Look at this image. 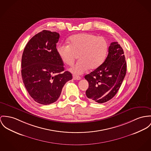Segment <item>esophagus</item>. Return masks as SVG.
Returning <instances> with one entry per match:
<instances>
[{"label": "esophagus", "mask_w": 151, "mask_h": 151, "mask_svg": "<svg viewBox=\"0 0 151 151\" xmlns=\"http://www.w3.org/2000/svg\"><path fill=\"white\" fill-rule=\"evenodd\" d=\"M73 79L74 80H81V77L79 76H77V75H73Z\"/></svg>", "instance_id": "34e87169"}]
</instances>
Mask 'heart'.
<instances>
[{
	"mask_svg": "<svg viewBox=\"0 0 151 151\" xmlns=\"http://www.w3.org/2000/svg\"><path fill=\"white\" fill-rule=\"evenodd\" d=\"M69 45L58 47L62 61L71 66L79 55L80 60L70 71L76 75L83 74L88 70L98 68L104 61L108 51V44L103 37L91 33L73 35L69 38Z\"/></svg>",
	"mask_w": 151,
	"mask_h": 151,
	"instance_id": "1",
	"label": "heart"
}]
</instances>
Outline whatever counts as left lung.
Wrapping results in <instances>:
<instances>
[{
	"instance_id": "left-lung-1",
	"label": "left lung",
	"mask_w": 151,
	"mask_h": 151,
	"mask_svg": "<svg viewBox=\"0 0 151 151\" xmlns=\"http://www.w3.org/2000/svg\"><path fill=\"white\" fill-rule=\"evenodd\" d=\"M104 63L86 75L89 86L86 91L90 100L102 104L112 99L119 90L127 73V63L122 47L113 42Z\"/></svg>"
}]
</instances>
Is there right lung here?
<instances>
[{
    "mask_svg": "<svg viewBox=\"0 0 151 151\" xmlns=\"http://www.w3.org/2000/svg\"><path fill=\"white\" fill-rule=\"evenodd\" d=\"M59 37L58 33L42 30L29 41L23 50V83L30 96L40 104L56 102L64 84L72 79L70 72H63L64 63L56 49Z\"/></svg>",
    "mask_w": 151,
    "mask_h": 151,
    "instance_id": "obj_1",
    "label": "right lung"
}]
</instances>
